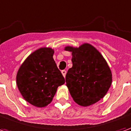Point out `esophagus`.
<instances>
[{"mask_svg": "<svg viewBox=\"0 0 131 131\" xmlns=\"http://www.w3.org/2000/svg\"><path fill=\"white\" fill-rule=\"evenodd\" d=\"M61 72H62V74L63 77H65L66 74H67V71H66L65 70H62V71H61Z\"/></svg>", "mask_w": 131, "mask_h": 131, "instance_id": "34e87169", "label": "esophagus"}]
</instances>
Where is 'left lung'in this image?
<instances>
[{"mask_svg":"<svg viewBox=\"0 0 131 131\" xmlns=\"http://www.w3.org/2000/svg\"><path fill=\"white\" fill-rule=\"evenodd\" d=\"M71 52L72 67L66 75V85L74 102L88 107L103 98L112 82V74L103 56L94 46L83 43L77 48L66 46Z\"/></svg>","mask_w":131,"mask_h":131,"instance_id":"obj_1","label":"left lung"}]
</instances>
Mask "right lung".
Returning <instances> with one entry per match:
<instances>
[{
	"label": "right lung",
	"mask_w": 131,
	"mask_h": 131,
	"mask_svg": "<svg viewBox=\"0 0 131 131\" xmlns=\"http://www.w3.org/2000/svg\"><path fill=\"white\" fill-rule=\"evenodd\" d=\"M54 50L43 47L27 57L18 69L16 83L23 98L36 107L52 100L57 88L65 81L53 59Z\"/></svg>",
	"instance_id": "obj_1"
}]
</instances>
